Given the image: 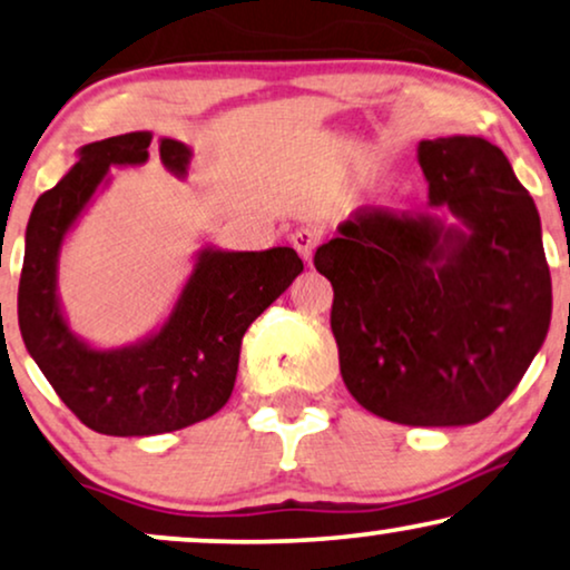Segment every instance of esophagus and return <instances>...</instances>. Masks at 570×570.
Masks as SVG:
<instances>
[{
    "instance_id": "esophagus-1",
    "label": "esophagus",
    "mask_w": 570,
    "mask_h": 570,
    "mask_svg": "<svg viewBox=\"0 0 570 570\" xmlns=\"http://www.w3.org/2000/svg\"><path fill=\"white\" fill-rule=\"evenodd\" d=\"M291 243H293V248L303 256V262L308 264V262H312L316 243H320V233L312 230V227H301V230H295L291 235Z\"/></svg>"
}]
</instances>
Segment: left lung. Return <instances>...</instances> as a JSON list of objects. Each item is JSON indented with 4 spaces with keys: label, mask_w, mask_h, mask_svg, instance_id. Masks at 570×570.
<instances>
[{
    "label": "left lung",
    "mask_w": 570,
    "mask_h": 570,
    "mask_svg": "<svg viewBox=\"0 0 570 570\" xmlns=\"http://www.w3.org/2000/svg\"><path fill=\"white\" fill-rule=\"evenodd\" d=\"M419 165L432 212L356 209L314 267L335 291L340 374L366 411L409 426L476 424L550 330L542 222L490 140H421Z\"/></svg>",
    "instance_id": "left-lung-1"
}]
</instances>
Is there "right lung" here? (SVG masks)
I'll use <instances>...</instances> for the list:
<instances>
[{
	"label": "right lung",
	"mask_w": 570,
	"mask_h": 570,
	"mask_svg": "<svg viewBox=\"0 0 570 570\" xmlns=\"http://www.w3.org/2000/svg\"><path fill=\"white\" fill-rule=\"evenodd\" d=\"M151 132L94 140L55 188L39 196L26 227L18 324L31 358L62 403L99 434L149 438L204 421L230 401L240 340L303 272L293 248L204 246L157 330L120 348H96L70 330L57 293L62 243L88 204L109 186V167L146 165ZM194 151L159 138L167 173L186 177Z\"/></svg>",
	"instance_id": "add662e5"
}]
</instances>
